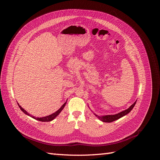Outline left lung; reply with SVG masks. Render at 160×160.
<instances>
[{
  "label": "left lung",
  "mask_w": 160,
  "mask_h": 160,
  "mask_svg": "<svg viewBox=\"0 0 160 160\" xmlns=\"http://www.w3.org/2000/svg\"><path fill=\"white\" fill-rule=\"evenodd\" d=\"M136 101H135V102L133 103V104H132V105L130 106V107L126 109V110H124L122 112H120L119 113L117 114H115V115H103V116H99L98 115H95V116L97 118H98L101 121H102L103 122H107V123H110V122H113L114 121L119 119V118L123 117L124 115H127L128 113H129L132 110V109L133 108V107L135 106V103H136Z\"/></svg>",
  "instance_id": "1"
}]
</instances>
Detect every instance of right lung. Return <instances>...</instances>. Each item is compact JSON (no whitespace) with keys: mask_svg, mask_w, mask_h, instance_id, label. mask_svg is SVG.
I'll return each instance as SVG.
<instances>
[{"mask_svg":"<svg viewBox=\"0 0 160 160\" xmlns=\"http://www.w3.org/2000/svg\"><path fill=\"white\" fill-rule=\"evenodd\" d=\"M66 103H67V102H65L63 105H62L61 106V107L59 109V110H57V111H56V112H55L54 113H52V114L49 115H48V116H46V117H42V118H35V117H34V116L30 115V114L28 113H27V111H25L23 108H22L21 106L19 105L18 103V107L20 108V109H21V111H22L23 113H25L27 114V115L31 116V117L33 119H37V120H38V121H40V122H51V121L57 117V116L61 112V111H62V109H63V108H65V106Z\"/></svg>","mask_w":160,"mask_h":160,"instance_id":"right-lung-1","label":"right lung"}]
</instances>
